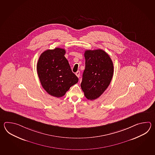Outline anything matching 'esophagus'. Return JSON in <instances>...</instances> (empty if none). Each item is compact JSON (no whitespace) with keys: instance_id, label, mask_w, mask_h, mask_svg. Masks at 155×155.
<instances>
[{"instance_id":"34e87169","label":"esophagus","mask_w":155,"mask_h":155,"mask_svg":"<svg viewBox=\"0 0 155 155\" xmlns=\"http://www.w3.org/2000/svg\"><path fill=\"white\" fill-rule=\"evenodd\" d=\"M75 75H76V76H78V78H79L80 75V71H78L75 73Z\"/></svg>"}]
</instances>
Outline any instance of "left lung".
Masks as SVG:
<instances>
[{
  "label": "left lung",
  "instance_id": "obj_1",
  "mask_svg": "<svg viewBox=\"0 0 155 155\" xmlns=\"http://www.w3.org/2000/svg\"><path fill=\"white\" fill-rule=\"evenodd\" d=\"M85 69L81 87L86 97L92 100L99 97L108 87L114 74V65L103 50H87L84 53Z\"/></svg>",
  "mask_w": 155,
  "mask_h": 155
}]
</instances>
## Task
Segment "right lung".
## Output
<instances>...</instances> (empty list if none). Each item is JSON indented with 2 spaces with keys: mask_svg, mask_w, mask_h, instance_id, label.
Segmentation results:
<instances>
[{
  "mask_svg": "<svg viewBox=\"0 0 155 155\" xmlns=\"http://www.w3.org/2000/svg\"><path fill=\"white\" fill-rule=\"evenodd\" d=\"M65 50L56 48L47 50L40 56L37 72L43 88L50 95L62 97L79 79L72 72L64 56Z\"/></svg>",
  "mask_w": 155,
  "mask_h": 155,
  "instance_id": "obj_1",
  "label": "right lung"
}]
</instances>
